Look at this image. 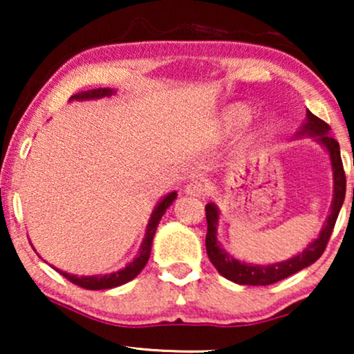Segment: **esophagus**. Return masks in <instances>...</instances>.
<instances>
[{
  "instance_id": "34e87169",
  "label": "esophagus",
  "mask_w": 354,
  "mask_h": 354,
  "mask_svg": "<svg viewBox=\"0 0 354 354\" xmlns=\"http://www.w3.org/2000/svg\"><path fill=\"white\" fill-rule=\"evenodd\" d=\"M206 185L201 180H192L187 183L185 193L190 196H205L206 195Z\"/></svg>"
}]
</instances>
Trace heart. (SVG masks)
<instances>
[{"instance_id":"b5f03b06","label":"heart","mask_w":354,"mask_h":354,"mask_svg":"<svg viewBox=\"0 0 354 354\" xmlns=\"http://www.w3.org/2000/svg\"><path fill=\"white\" fill-rule=\"evenodd\" d=\"M251 115H253V113H251V109L246 104H234L225 111L222 120H224L227 129H239L248 122Z\"/></svg>"}]
</instances>
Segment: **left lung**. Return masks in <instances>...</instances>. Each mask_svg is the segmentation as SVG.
<instances>
[{"instance_id": "1", "label": "left lung", "mask_w": 354, "mask_h": 354, "mask_svg": "<svg viewBox=\"0 0 354 354\" xmlns=\"http://www.w3.org/2000/svg\"><path fill=\"white\" fill-rule=\"evenodd\" d=\"M308 122L303 125V129L299 130L298 135H313L317 137L324 147L327 148L328 154H330V161L333 167V203H332V211L330 216L326 222V225L322 227V232L319 234L316 240L308 246L306 250L301 251L298 256H295L292 259L282 261V263L270 264V266H250L245 263H240L225 253L217 243L216 239V225H217V207L209 203L206 205V221H207V234H206V251L209 256V261L212 266L217 269V272L224 275L225 279L232 280V282L240 283V285H270L290 277V275L297 274L298 270H301L308 266L321 258L324 250L327 248L328 240L335 227L338 212L342 209L343 200H345L346 193V177L345 171H343V162L340 156V145L333 137L328 133V124L324 122L322 119H319L317 115H314L311 111H308Z\"/></svg>"}]
</instances>
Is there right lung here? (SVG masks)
<instances>
[{
	"label": "right lung",
	"mask_w": 354,
	"mask_h": 354,
	"mask_svg": "<svg viewBox=\"0 0 354 354\" xmlns=\"http://www.w3.org/2000/svg\"><path fill=\"white\" fill-rule=\"evenodd\" d=\"M113 95V90L111 88H98V90H90L84 91V93H79L75 96H71V100H90V98H103V96H111ZM177 198V193L172 192L164 198V200L159 203V205L154 207L151 219H149V224L147 227V235H145L143 243L140 246L138 256L135 258L132 263H130L125 269H120L118 272L106 274V275H91V277H77V275H71L67 272H62V270L56 269L62 277H66L69 282L79 285L82 288L86 290H106V288H114L119 287V285H124L130 282V280L137 277V275L142 272V269L147 266L149 253H151V245H153V236L156 234L158 224L164 216V212L169 206L172 205V201Z\"/></svg>",
	"instance_id": "add662e5"
}]
</instances>
